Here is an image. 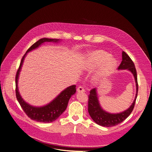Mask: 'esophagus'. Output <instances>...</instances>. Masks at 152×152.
<instances>
[{"label":"esophagus","mask_w":152,"mask_h":152,"mask_svg":"<svg viewBox=\"0 0 152 152\" xmlns=\"http://www.w3.org/2000/svg\"><path fill=\"white\" fill-rule=\"evenodd\" d=\"M77 91L78 92H84L85 91V89L82 86H79V87L77 88Z\"/></svg>","instance_id":"34e87169"}]
</instances>
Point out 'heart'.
Returning <instances> with one entry per match:
<instances>
[{
  "label": "heart",
  "mask_w": 152,
  "mask_h": 152,
  "mask_svg": "<svg viewBox=\"0 0 152 152\" xmlns=\"http://www.w3.org/2000/svg\"><path fill=\"white\" fill-rule=\"evenodd\" d=\"M116 66V61L110 58V55L103 50L91 52L86 60L85 67L89 71H93L100 67L99 72L94 77L95 82L111 74Z\"/></svg>",
  "instance_id": "obj_1"
}]
</instances>
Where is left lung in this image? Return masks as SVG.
<instances>
[{
	"label": "left lung",
	"mask_w": 152,
	"mask_h": 152,
	"mask_svg": "<svg viewBox=\"0 0 152 152\" xmlns=\"http://www.w3.org/2000/svg\"><path fill=\"white\" fill-rule=\"evenodd\" d=\"M118 69H127L130 72H131L134 75L137 86V94L135 96V99L132 105L126 111L119 114H110L105 112L101 108L98 101L96 89H91L90 91V94L88 95V113L91 118L97 124L102 126L112 127L121 123L131 114L135 106L138 91L137 70L134 62L131 58L129 56V55L124 52H122V61L118 66Z\"/></svg>",
	"instance_id": "left-lung-1"
}]
</instances>
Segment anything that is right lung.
<instances>
[{
	"label": "right lung",
	"mask_w": 152,
	"mask_h": 152,
	"mask_svg": "<svg viewBox=\"0 0 152 152\" xmlns=\"http://www.w3.org/2000/svg\"><path fill=\"white\" fill-rule=\"evenodd\" d=\"M59 39H50L43 38L37 41L34 44H33L27 50L26 53L24 55L23 58H21L20 66L17 70L15 76V95L17 99L20 103L21 107H22L23 110L25 114L31 119L41 123H50L56 120L64 111L66 110L69 99L71 96L73 95L76 91V85H72L63 91L51 103L48 105L43 107H34L28 103H26L22 99H21L17 87V81L19 72L21 69V65L23 64L24 58L27 52L37 48L42 43L45 42H57Z\"/></svg>",
	"instance_id": "obj_1"
}]
</instances>
